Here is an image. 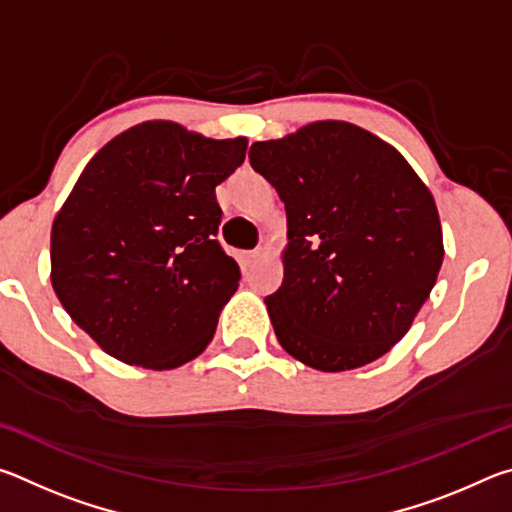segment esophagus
I'll list each match as a JSON object with an SVG mask.
<instances>
[{
    "label": "esophagus",
    "mask_w": 512,
    "mask_h": 512,
    "mask_svg": "<svg viewBox=\"0 0 512 512\" xmlns=\"http://www.w3.org/2000/svg\"><path fill=\"white\" fill-rule=\"evenodd\" d=\"M262 259V250H248V253H244V262L246 264H255Z\"/></svg>",
    "instance_id": "34e87169"
}]
</instances>
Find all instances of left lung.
Listing matches in <instances>:
<instances>
[{"instance_id":"8db88e82","label":"left lung","mask_w":512,"mask_h":512,"mask_svg":"<svg viewBox=\"0 0 512 512\" xmlns=\"http://www.w3.org/2000/svg\"><path fill=\"white\" fill-rule=\"evenodd\" d=\"M287 210L284 280L266 309L293 359L366 366L409 332L443 264L429 187L404 155L350 121H314L250 146Z\"/></svg>"}]
</instances>
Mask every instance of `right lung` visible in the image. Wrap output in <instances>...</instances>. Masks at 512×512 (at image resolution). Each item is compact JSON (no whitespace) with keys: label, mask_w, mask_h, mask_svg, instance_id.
<instances>
[{"label":"right lung","mask_w":512,"mask_h":512,"mask_svg":"<svg viewBox=\"0 0 512 512\" xmlns=\"http://www.w3.org/2000/svg\"><path fill=\"white\" fill-rule=\"evenodd\" d=\"M246 149L153 119L85 164L51 225V287L110 357L173 370L210 345L241 277L214 239V189Z\"/></svg>","instance_id":"add662e5"}]
</instances>
